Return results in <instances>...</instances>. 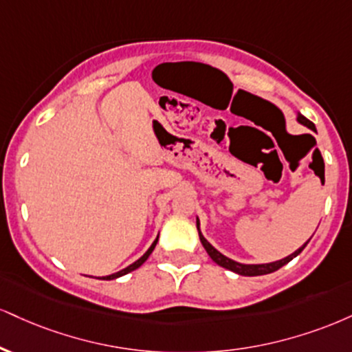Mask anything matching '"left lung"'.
<instances>
[{"label":"left lung","mask_w":352,"mask_h":352,"mask_svg":"<svg viewBox=\"0 0 352 352\" xmlns=\"http://www.w3.org/2000/svg\"><path fill=\"white\" fill-rule=\"evenodd\" d=\"M297 121L302 122L303 126H307L308 129L316 131L315 129V124H313L310 120H307V118L302 116V114H300V113H298V116H297ZM197 230H198V236H200V241H201L203 248L206 249V252H208V256L211 257V259L217 262L218 265H221V267L228 269V270H232V272H236V274H239V275H245V277H254V275H265V274L275 272V270H278L280 267H283V265H285V264H289V262L294 259V257H297L298 254L305 249V245L308 244V241H310V239H308L307 243L302 245V248H298L294 254H290V256L283 257V259H280V261L269 262V264H241V262H236V261L230 259V257L224 256V254L219 252L218 249H214L213 245H211L208 241L205 239V236H203L201 231H200V221H198V218H197Z\"/></svg>","instance_id":"left-lung-1"}]
</instances>
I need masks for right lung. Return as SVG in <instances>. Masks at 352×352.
<instances>
[{"label":"right lung","instance_id":"obj_1","mask_svg":"<svg viewBox=\"0 0 352 352\" xmlns=\"http://www.w3.org/2000/svg\"><path fill=\"white\" fill-rule=\"evenodd\" d=\"M157 241H159V236H157V238H155L154 243L151 244V248L147 249L146 254H144L142 257H139V259L135 261V262H133V264H131V265H128V267H126V269H122V270H120V272H116V274H111V275H104V277H98V278H101V280H113V278L122 277V275H126V274L133 272V270H135V269H138V267H141V265L144 264V262L147 261V257L151 256L152 251H154V248H155V244H157Z\"/></svg>","mask_w":352,"mask_h":352}]
</instances>
